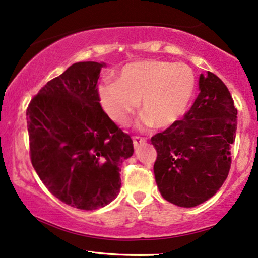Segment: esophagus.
Segmentation results:
<instances>
[{
	"label": "esophagus",
	"instance_id": "1",
	"mask_svg": "<svg viewBox=\"0 0 258 258\" xmlns=\"http://www.w3.org/2000/svg\"><path fill=\"white\" fill-rule=\"evenodd\" d=\"M146 143V140L142 138V137H133V145L135 147H138L139 145H144Z\"/></svg>",
	"mask_w": 258,
	"mask_h": 258
}]
</instances>
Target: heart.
Masks as SVG:
<instances>
[{
	"mask_svg": "<svg viewBox=\"0 0 258 258\" xmlns=\"http://www.w3.org/2000/svg\"><path fill=\"white\" fill-rule=\"evenodd\" d=\"M195 88V74L186 64L143 60L123 66L118 81L99 85L98 95L102 108L119 125H125L139 101L142 122L166 128L183 118Z\"/></svg>",
	"mask_w": 258,
	"mask_h": 258,
	"instance_id": "obj_1",
	"label": "heart"
}]
</instances>
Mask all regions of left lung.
<instances>
[{"label": "left lung", "instance_id": "left-lung-1", "mask_svg": "<svg viewBox=\"0 0 258 258\" xmlns=\"http://www.w3.org/2000/svg\"><path fill=\"white\" fill-rule=\"evenodd\" d=\"M237 109L229 89L211 72L199 77V94L184 119L151 138L153 171L164 199L194 208L216 195L228 177Z\"/></svg>", "mask_w": 258, "mask_h": 258}]
</instances>
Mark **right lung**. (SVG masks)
<instances>
[{
  "label": "right lung",
  "mask_w": 258,
  "mask_h": 258,
  "mask_svg": "<svg viewBox=\"0 0 258 258\" xmlns=\"http://www.w3.org/2000/svg\"><path fill=\"white\" fill-rule=\"evenodd\" d=\"M104 62H77L48 81L27 108L30 159L51 195L80 210L111 203L131 137L106 114L98 95Z\"/></svg>",
  "instance_id": "add662e5"
}]
</instances>
